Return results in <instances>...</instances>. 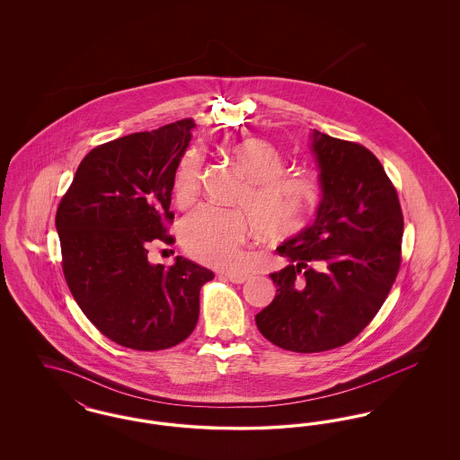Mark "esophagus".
Returning <instances> with one entry per match:
<instances>
[{"label": "esophagus", "instance_id": "obj_1", "mask_svg": "<svg viewBox=\"0 0 460 460\" xmlns=\"http://www.w3.org/2000/svg\"><path fill=\"white\" fill-rule=\"evenodd\" d=\"M224 276H226L231 283H234V285H243L244 281L250 279V276H248V274H243V272H226Z\"/></svg>", "mask_w": 460, "mask_h": 460}]
</instances>
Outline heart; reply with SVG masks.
I'll list each match as a JSON object with an SVG mask.
<instances>
[{
    "instance_id": "heart-1",
    "label": "heart",
    "mask_w": 460,
    "mask_h": 460,
    "mask_svg": "<svg viewBox=\"0 0 460 460\" xmlns=\"http://www.w3.org/2000/svg\"><path fill=\"white\" fill-rule=\"evenodd\" d=\"M227 152L248 179L236 205L249 214L255 229L263 236H283L296 231L319 198L317 182L308 175L283 172L285 156L263 139H243L231 145ZM201 174V155L188 152L174 177L175 201L181 207L197 199ZM243 213L212 205L199 207L182 220L181 240L184 248L201 262L227 269L240 267L241 244L250 226L247 213Z\"/></svg>"
}]
</instances>
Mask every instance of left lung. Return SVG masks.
I'll return each instance as SVG.
<instances>
[{"instance_id": "left-lung-1", "label": "left lung", "mask_w": 460, "mask_h": 460, "mask_svg": "<svg viewBox=\"0 0 460 460\" xmlns=\"http://www.w3.org/2000/svg\"><path fill=\"white\" fill-rule=\"evenodd\" d=\"M310 152L323 198L315 219L276 252V296L255 315L279 349L300 353L343 347L385 304L402 262L403 216L381 162L362 145L314 129Z\"/></svg>"}]
</instances>
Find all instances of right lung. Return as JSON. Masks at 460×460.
<instances>
[{
	"instance_id": "add662e5",
	"label": "right lung",
	"mask_w": 460,
	"mask_h": 460,
	"mask_svg": "<svg viewBox=\"0 0 460 460\" xmlns=\"http://www.w3.org/2000/svg\"><path fill=\"white\" fill-rule=\"evenodd\" d=\"M195 122L134 132L93 148L57 210L66 285L107 338L132 350L171 349L197 326L199 289L214 272L175 257L148 261L154 241L171 244L175 171Z\"/></svg>"
}]
</instances>
